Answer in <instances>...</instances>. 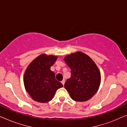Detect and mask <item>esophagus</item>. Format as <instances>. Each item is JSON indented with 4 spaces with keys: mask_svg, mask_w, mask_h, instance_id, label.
Returning a JSON list of instances; mask_svg holds the SVG:
<instances>
[{
    "mask_svg": "<svg viewBox=\"0 0 127 127\" xmlns=\"http://www.w3.org/2000/svg\"><path fill=\"white\" fill-rule=\"evenodd\" d=\"M61 83H62V84L64 86V84H65V80H63L61 81Z\"/></svg>",
    "mask_w": 127,
    "mask_h": 127,
    "instance_id": "34e87169",
    "label": "esophagus"
}]
</instances>
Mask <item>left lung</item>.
I'll return each mask as SVG.
<instances>
[{
    "label": "left lung",
    "instance_id": "left-lung-1",
    "mask_svg": "<svg viewBox=\"0 0 127 127\" xmlns=\"http://www.w3.org/2000/svg\"><path fill=\"white\" fill-rule=\"evenodd\" d=\"M71 70V76L64 87L73 100L86 101L98 91L100 83L99 70L95 62L81 52L67 55L64 59Z\"/></svg>",
    "mask_w": 127,
    "mask_h": 127
}]
</instances>
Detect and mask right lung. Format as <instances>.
I'll return each mask as SVG.
<instances>
[{
    "instance_id": "add662e5",
    "label": "right lung",
    "mask_w": 127,
    "mask_h": 127,
    "mask_svg": "<svg viewBox=\"0 0 127 127\" xmlns=\"http://www.w3.org/2000/svg\"><path fill=\"white\" fill-rule=\"evenodd\" d=\"M57 57L41 54L34 59L26 70L24 77L25 89L33 99L41 103L51 100L63 84L55 79L50 67Z\"/></svg>"
}]
</instances>
